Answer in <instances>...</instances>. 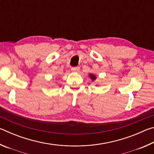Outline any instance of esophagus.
Wrapping results in <instances>:
<instances>
[{"instance_id": "esophagus-1", "label": "esophagus", "mask_w": 154, "mask_h": 154, "mask_svg": "<svg viewBox=\"0 0 154 154\" xmlns=\"http://www.w3.org/2000/svg\"><path fill=\"white\" fill-rule=\"evenodd\" d=\"M79 70H80V68L79 67H72V69H71V71L72 72H79Z\"/></svg>"}]
</instances>
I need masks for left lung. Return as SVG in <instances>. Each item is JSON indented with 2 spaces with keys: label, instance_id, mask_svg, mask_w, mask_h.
Returning a JSON list of instances; mask_svg holds the SVG:
<instances>
[{
  "label": "left lung",
  "instance_id": "left-lung-1",
  "mask_svg": "<svg viewBox=\"0 0 154 154\" xmlns=\"http://www.w3.org/2000/svg\"><path fill=\"white\" fill-rule=\"evenodd\" d=\"M89 76H90V79H92V81H94V80L96 79V75H94V74L90 73V74H89Z\"/></svg>",
  "mask_w": 154,
  "mask_h": 154
}]
</instances>
